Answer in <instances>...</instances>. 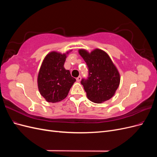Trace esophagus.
<instances>
[{"label":"esophagus","mask_w":157,"mask_h":157,"mask_svg":"<svg viewBox=\"0 0 157 157\" xmlns=\"http://www.w3.org/2000/svg\"><path fill=\"white\" fill-rule=\"evenodd\" d=\"M80 80H81V77H80V76H79V77H78L77 78V82H80Z\"/></svg>","instance_id":"obj_1"}]
</instances>
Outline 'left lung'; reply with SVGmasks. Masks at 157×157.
<instances>
[{
  "mask_svg": "<svg viewBox=\"0 0 157 157\" xmlns=\"http://www.w3.org/2000/svg\"><path fill=\"white\" fill-rule=\"evenodd\" d=\"M78 53L88 68V78L81 80L87 98L96 103L109 100L115 95L121 80L120 74L110 57L98 48L90 53L80 49Z\"/></svg>",
  "mask_w": 157,
  "mask_h": 157,
  "instance_id": "8db88e82",
  "label": "left lung"
}]
</instances>
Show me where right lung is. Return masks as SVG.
Segmentation results:
<instances>
[{"label":"right lung","mask_w":157,"mask_h":157,"mask_svg":"<svg viewBox=\"0 0 157 157\" xmlns=\"http://www.w3.org/2000/svg\"><path fill=\"white\" fill-rule=\"evenodd\" d=\"M71 51V50H70ZM66 54L51 52L44 58L38 75V88L46 101L57 103L67 96L76 79L64 68Z\"/></svg>","instance_id":"obj_1"}]
</instances>
